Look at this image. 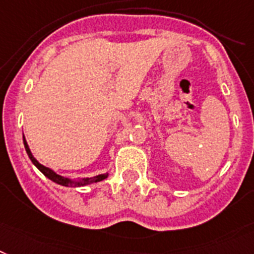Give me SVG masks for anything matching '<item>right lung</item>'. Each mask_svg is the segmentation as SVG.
<instances>
[{
    "label": "right lung",
    "instance_id": "obj_1",
    "mask_svg": "<svg viewBox=\"0 0 254 254\" xmlns=\"http://www.w3.org/2000/svg\"><path fill=\"white\" fill-rule=\"evenodd\" d=\"M23 142H24L25 151H27V153H28V156H29V159H31L32 163L36 165V168H37V169L40 170V172H41L45 177H48L49 180H51L53 182H55V183H58V185H62V186H65V187L86 186V185H91V183L101 182V181L106 180V178L108 177V173H104V174H99V176L91 177V178H82V180H78V181H72V180H69V178H65V177H63V176H59V174L55 173L54 170H51L50 168L45 167V165L40 164L37 160L33 157L31 150H29L28 143H27V140H25L24 135H23Z\"/></svg>",
    "mask_w": 254,
    "mask_h": 254
}]
</instances>
